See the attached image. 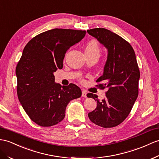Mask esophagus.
Wrapping results in <instances>:
<instances>
[{
    "mask_svg": "<svg viewBox=\"0 0 159 159\" xmlns=\"http://www.w3.org/2000/svg\"><path fill=\"white\" fill-rule=\"evenodd\" d=\"M82 96H83V97H84V98H86V96H87V92L85 91L84 90H82Z\"/></svg>",
    "mask_w": 159,
    "mask_h": 159,
    "instance_id": "1",
    "label": "esophagus"
}]
</instances>
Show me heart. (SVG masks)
I'll return each instance as SVG.
<instances>
[{"instance_id":"obj_1","label":"heart","mask_w":159,"mask_h":159,"mask_svg":"<svg viewBox=\"0 0 159 159\" xmlns=\"http://www.w3.org/2000/svg\"><path fill=\"white\" fill-rule=\"evenodd\" d=\"M100 49L98 42L95 40H91L89 41L86 45L85 48V53L90 55V54H97L100 55Z\"/></svg>"}]
</instances>
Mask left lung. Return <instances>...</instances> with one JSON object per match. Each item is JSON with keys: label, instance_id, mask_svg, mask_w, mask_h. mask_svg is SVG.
I'll list each match as a JSON object with an SVG mask.
<instances>
[{"label": "left lung", "instance_id": "obj_1", "mask_svg": "<svg viewBox=\"0 0 159 159\" xmlns=\"http://www.w3.org/2000/svg\"><path fill=\"white\" fill-rule=\"evenodd\" d=\"M107 49V59L103 74L96 80L99 86L107 88L106 98L100 101L98 96L88 93V98L97 102L96 108L88 113L90 121L107 128L122 123L129 114L138 96L140 74L135 52L129 42L104 28L87 30Z\"/></svg>", "mask_w": 159, "mask_h": 159}]
</instances>
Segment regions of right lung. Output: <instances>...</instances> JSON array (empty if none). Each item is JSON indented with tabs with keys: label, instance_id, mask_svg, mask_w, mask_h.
Segmentation results:
<instances>
[{
	"label": "right lung",
	"instance_id": "right-lung-1",
	"mask_svg": "<svg viewBox=\"0 0 159 159\" xmlns=\"http://www.w3.org/2000/svg\"><path fill=\"white\" fill-rule=\"evenodd\" d=\"M86 31L52 29L33 38L16 67L17 96L30 118L42 127L55 125L65 117L71 100L82 90L75 84L55 83L54 72L63 68L67 50L82 40Z\"/></svg>",
	"mask_w": 159,
	"mask_h": 159
}]
</instances>
